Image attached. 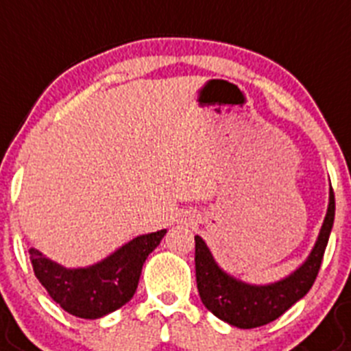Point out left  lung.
I'll return each mask as SVG.
<instances>
[{"mask_svg":"<svg viewBox=\"0 0 351 351\" xmlns=\"http://www.w3.org/2000/svg\"><path fill=\"white\" fill-rule=\"evenodd\" d=\"M334 209L336 204L330 189L326 220L308 260L287 279L270 286H250L225 274L215 263L204 241L195 235V279L206 308L218 319L241 329H254L279 319L312 289L334 223Z\"/></svg>","mask_w":351,"mask_h":351,"instance_id":"1","label":"left lung"}]
</instances>
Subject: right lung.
I'll list each match as a JSON object with an SVG mask.
<instances>
[{"label":"right lung","instance_id":"add662e5","mask_svg":"<svg viewBox=\"0 0 351 351\" xmlns=\"http://www.w3.org/2000/svg\"><path fill=\"white\" fill-rule=\"evenodd\" d=\"M166 230L140 235L88 268L67 270L31 250V265L41 286L55 303L80 319H100L133 298L147 256L159 245Z\"/></svg>","mask_w":351,"mask_h":351}]
</instances>
